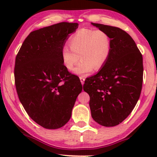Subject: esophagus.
Listing matches in <instances>:
<instances>
[{"instance_id": "obj_1", "label": "esophagus", "mask_w": 157, "mask_h": 157, "mask_svg": "<svg viewBox=\"0 0 157 157\" xmlns=\"http://www.w3.org/2000/svg\"><path fill=\"white\" fill-rule=\"evenodd\" d=\"M80 82L82 85L84 84V82H85V77L83 76H80Z\"/></svg>"}]
</instances>
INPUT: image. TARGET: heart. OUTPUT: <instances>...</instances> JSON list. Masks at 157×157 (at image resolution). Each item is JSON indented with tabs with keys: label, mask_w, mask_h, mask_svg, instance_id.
Returning a JSON list of instances; mask_svg holds the SVG:
<instances>
[{
	"label": "heart",
	"mask_w": 157,
	"mask_h": 157,
	"mask_svg": "<svg viewBox=\"0 0 157 157\" xmlns=\"http://www.w3.org/2000/svg\"><path fill=\"white\" fill-rule=\"evenodd\" d=\"M69 47L61 50V58L66 69H74L78 75H87L94 69L99 70L106 63L111 52V39L102 29L82 28L75 32L68 39ZM80 57H78V56Z\"/></svg>",
	"instance_id": "obj_1"
}]
</instances>
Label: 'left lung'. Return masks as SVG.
<instances>
[{
  "label": "left lung",
  "instance_id": "1",
  "mask_svg": "<svg viewBox=\"0 0 157 157\" xmlns=\"http://www.w3.org/2000/svg\"><path fill=\"white\" fill-rule=\"evenodd\" d=\"M91 24L109 34L111 52L101 70L86 78L83 90L89 94L94 120L112 127L128 117L140 98L143 80L142 55L125 31L100 23Z\"/></svg>",
  "mask_w": 157,
  "mask_h": 157
}]
</instances>
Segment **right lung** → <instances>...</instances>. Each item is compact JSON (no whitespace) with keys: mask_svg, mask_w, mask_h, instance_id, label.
<instances>
[{"mask_svg":"<svg viewBox=\"0 0 157 157\" xmlns=\"http://www.w3.org/2000/svg\"><path fill=\"white\" fill-rule=\"evenodd\" d=\"M77 23L61 22L32 32L15 58L17 96L32 120L47 129L66 125L82 86L66 69L61 50Z\"/></svg>","mask_w":157,"mask_h":157,"instance_id":"add662e5","label":"right lung"}]
</instances>
